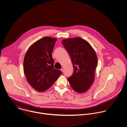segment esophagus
<instances>
[{
    "label": "esophagus",
    "instance_id": "1",
    "mask_svg": "<svg viewBox=\"0 0 127 127\" xmlns=\"http://www.w3.org/2000/svg\"><path fill=\"white\" fill-rule=\"evenodd\" d=\"M61 71H62V72H64V69H63V68H62L61 69Z\"/></svg>",
    "mask_w": 127,
    "mask_h": 127
}]
</instances>
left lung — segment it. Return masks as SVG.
Returning <instances> with one entry per match:
<instances>
[{"instance_id": "obj_1", "label": "left lung", "mask_w": 127, "mask_h": 127, "mask_svg": "<svg viewBox=\"0 0 127 127\" xmlns=\"http://www.w3.org/2000/svg\"><path fill=\"white\" fill-rule=\"evenodd\" d=\"M62 43L69 54L74 71L68 80L75 92L85 93L95 79L97 64L95 52L90 45L81 38L63 40Z\"/></svg>"}]
</instances>
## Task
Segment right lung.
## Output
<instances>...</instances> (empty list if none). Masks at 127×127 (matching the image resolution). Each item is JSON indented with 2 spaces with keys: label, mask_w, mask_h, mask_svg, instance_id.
Masks as SVG:
<instances>
[{
  "label": "right lung",
  "mask_w": 127,
  "mask_h": 127,
  "mask_svg": "<svg viewBox=\"0 0 127 127\" xmlns=\"http://www.w3.org/2000/svg\"><path fill=\"white\" fill-rule=\"evenodd\" d=\"M57 39L44 37L33 43L27 51L24 70L30 85L38 92H45L62 72L54 68L52 52Z\"/></svg>",
  "instance_id": "1"
}]
</instances>
